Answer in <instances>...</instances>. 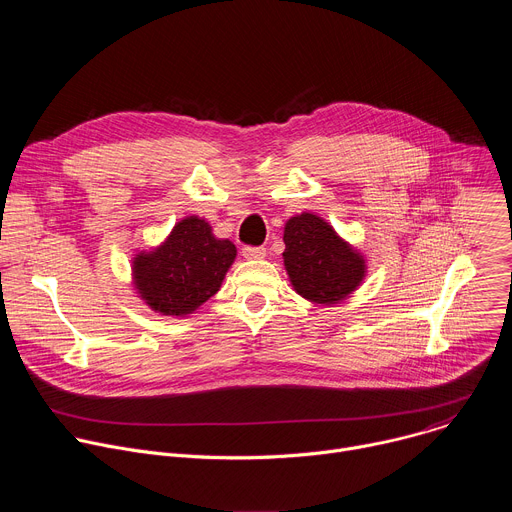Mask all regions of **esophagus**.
Returning a JSON list of instances; mask_svg holds the SVG:
<instances>
[{"mask_svg": "<svg viewBox=\"0 0 512 512\" xmlns=\"http://www.w3.org/2000/svg\"><path fill=\"white\" fill-rule=\"evenodd\" d=\"M243 257L249 259V261L263 259V257H265V249H263V247H245V249H243Z\"/></svg>", "mask_w": 512, "mask_h": 512, "instance_id": "esophagus-1", "label": "esophagus"}]
</instances>
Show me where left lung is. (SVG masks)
<instances>
[{
	"mask_svg": "<svg viewBox=\"0 0 512 512\" xmlns=\"http://www.w3.org/2000/svg\"><path fill=\"white\" fill-rule=\"evenodd\" d=\"M283 267L296 294L312 304H340L367 277V259L314 212L294 214L283 227Z\"/></svg>",
	"mask_w": 512,
	"mask_h": 512,
	"instance_id": "obj_1",
	"label": "left lung"
}]
</instances>
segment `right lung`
Wrapping results in <instances>:
<instances>
[{
	"mask_svg": "<svg viewBox=\"0 0 512 512\" xmlns=\"http://www.w3.org/2000/svg\"><path fill=\"white\" fill-rule=\"evenodd\" d=\"M237 247L218 239L206 218L184 216L156 247L131 257L137 298L160 316L186 318L208 302L235 263Z\"/></svg>",
	"mask_w": 512,
	"mask_h": 512,
	"instance_id": "add662e5",
	"label": "right lung"
}]
</instances>
